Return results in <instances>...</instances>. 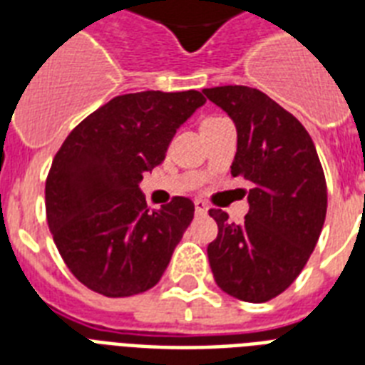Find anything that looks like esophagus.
<instances>
[{
  "instance_id": "1",
  "label": "esophagus",
  "mask_w": 365,
  "mask_h": 365,
  "mask_svg": "<svg viewBox=\"0 0 365 365\" xmlns=\"http://www.w3.org/2000/svg\"><path fill=\"white\" fill-rule=\"evenodd\" d=\"M195 212L200 214V216H202V214H208V206H206L205 200H195Z\"/></svg>"
}]
</instances>
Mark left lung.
Returning <instances> with one entry per match:
<instances>
[{
    "label": "left lung",
    "instance_id": "8db88e82",
    "mask_svg": "<svg viewBox=\"0 0 365 365\" xmlns=\"http://www.w3.org/2000/svg\"><path fill=\"white\" fill-rule=\"evenodd\" d=\"M237 126L231 174L254 183L244 223L212 208L217 237L208 244L214 280L248 303L277 297L299 277L322 233L328 187L309 132L265 93L242 85L205 88Z\"/></svg>",
    "mask_w": 365,
    "mask_h": 365
}]
</instances>
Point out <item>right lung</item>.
<instances>
[{
	"label": "right lung",
	"mask_w": 365,
	"mask_h": 365,
	"mask_svg": "<svg viewBox=\"0 0 365 365\" xmlns=\"http://www.w3.org/2000/svg\"><path fill=\"white\" fill-rule=\"evenodd\" d=\"M205 102L199 91L115 96L83 119L54 155L45 183L48 229L88 289L128 297L160 280L195 205L174 197L149 210L138 183L165 160L180 125Z\"/></svg>",
	"instance_id": "add662e5"
}]
</instances>
